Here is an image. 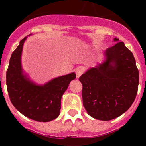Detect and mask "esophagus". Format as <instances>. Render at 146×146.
Segmentation results:
<instances>
[{
    "mask_svg": "<svg viewBox=\"0 0 146 146\" xmlns=\"http://www.w3.org/2000/svg\"><path fill=\"white\" fill-rule=\"evenodd\" d=\"M83 72H84V70H83L82 68H77V70H76V77H77V79L82 75Z\"/></svg>",
    "mask_w": 146,
    "mask_h": 146,
    "instance_id": "34e87169",
    "label": "esophagus"
}]
</instances>
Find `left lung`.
I'll return each instance as SVG.
<instances>
[{
	"mask_svg": "<svg viewBox=\"0 0 146 146\" xmlns=\"http://www.w3.org/2000/svg\"><path fill=\"white\" fill-rule=\"evenodd\" d=\"M114 42L105 50L104 61L79 78L85 109L101 121L114 119L127 111L138 89L139 72L133 54L118 38Z\"/></svg>",
	"mask_w": 146,
	"mask_h": 146,
	"instance_id": "1",
	"label": "left lung"
}]
</instances>
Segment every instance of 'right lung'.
Here are the masks:
<instances>
[{"instance_id": "add662e5", "label": "right lung", "mask_w": 146, "mask_h": 146, "mask_svg": "<svg viewBox=\"0 0 146 146\" xmlns=\"http://www.w3.org/2000/svg\"><path fill=\"white\" fill-rule=\"evenodd\" d=\"M26 38L20 41L11 54L6 72L8 94L14 107L23 115L38 122H49L58 117L62 96L76 74L72 72L55 77L44 85L33 82L22 67V52Z\"/></svg>"}]
</instances>
